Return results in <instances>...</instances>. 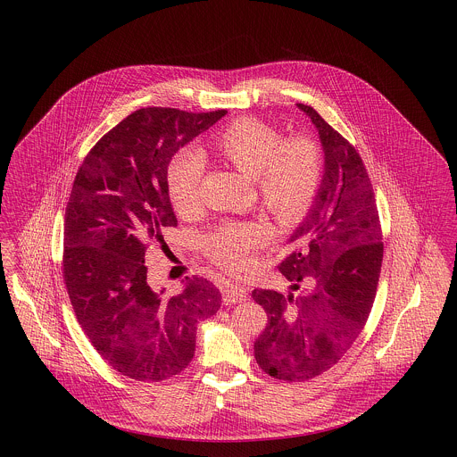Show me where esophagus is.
<instances>
[{"label": "esophagus", "mask_w": 457, "mask_h": 457, "mask_svg": "<svg viewBox=\"0 0 457 457\" xmlns=\"http://www.w3.org/2000/svg\"><path fill=\"white\" fill-rule=\"evenodd\" d=\"M246 298V289L237 286V284H228L222 287V302L224 304L241 303Z\"/></svg>", "instance_id": "obj_1"}]
</instances>
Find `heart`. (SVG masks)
<instances>
[{
  "mask_svg": "<svg viewBox=\"0 0 457 457\" xmlns=\"http://www.w3.org/2000/svg\"><path fill=\"white\" fill-rule=\"evenodd\" d=\"M212 151L255 181L262 204L284 222L302 218L322 179L319 145L303 135L283 138L281 131L255 118H241L211 140ZM205 161L192 149L174 154L166 171L168 195L179 214L200 207ZM270 239L262 222H226L204 238L207 255L226 270H246Z\"/></svg>",
  "mask_w": 457,
  "mask_h": 457,
  "instance_id": "1",
  "label": "heart"
}]
</instances>
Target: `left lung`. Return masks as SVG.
<instances>
[{"label": "left lung", "mask_w": 457, "mask_h": 457, "mask_svg": "<svg viewBox=\"0 0 457 457\" xmlns=\"http://www.w3.org/2000/svg\"><path fill=\"white\" fill-rule=\"evenodd\" d=\"M319 131L324 174L306 216L293 231V252L279 270L287 295L255 289L269 324L255 360L274 378L302 382L320 375L351 348L367 324L384 257L369 173L360 154L310 106L296 104Z\"/></svg>", "instance_id": "obj_1"}]
</instances>
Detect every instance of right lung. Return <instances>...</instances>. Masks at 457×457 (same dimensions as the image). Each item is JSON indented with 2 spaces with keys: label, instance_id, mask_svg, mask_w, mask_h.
Listing matches in <instances>:
<instances>
[{
  "label": "right lung",
  "instance_id": "add662e5",
  "mask_svg": "<svg viewBox=\"0 0 457 457\" xmlns=\"http://www.w3.org/2000/svg\"><path fill=\"white\" fill-rule=\"evenodd\" d=\"M226 112L138 109L92 147L75 176L65 212L68 296L92 346L133 380L161 382L187 369L196 324L220 306L204 278H187L176 295L153 289L145 252L166 245L164 229L178 224L166 187L171 157Z\"/></svg>",
  "mask_w": 457,
  "mask_h": 457
}]
</instances>
